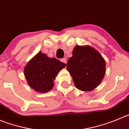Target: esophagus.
<instances>
[{
  "instance_id": "esophagus-1",
  "label": "esophagus",
  "mask_w": 129,
  "mask_h": 129,
  "mask_svg": "<svg viewBox=\"0 0 129 129\" xmlns=\"http://www.w3.org/2000/svg\"><path fill=\"white\" fill-rule=\"evenodd\" d=\"M60 61L62 62H63V63H67V59L66 58H62L60 60Z\"/></svg>"
}]
</instances>
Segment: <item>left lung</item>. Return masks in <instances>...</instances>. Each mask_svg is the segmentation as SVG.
<instances>
[{"label": "left lung", "instance_id": "8db88e82", "mask_svg": "<svg viewBox=\"0 0 129 129\" xmlns=\"http://www.w3.org/2000/svg\"><path fill=\"white\" fill-rule=\"evenodd\" d=\"M67 70L73 77L76 87L81 91H91L103 80L106 63L101 54L89 46H76L73 56L67 61Z\"/></svg>", "mask_w": 129, "mask_h": 129}]
</instances>
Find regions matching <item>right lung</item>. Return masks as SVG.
<instances>
[{
	"mask_svg": "<svg viewBox=\"0 0 129 129\" xmlns=\"http://www.w3.org/2000/svg\"><path fill=\"white\" fill-rule=\"evenodd\" d=\"M66 63L39 52L25 66L24 74L28 85L36 92L46 93L53 86V79Z\"/></svg>",
	"mask_w": 129,
	"mask_h": 129,
	"instance_id": "1",
	"label": "right lung"
}]
</instances>
